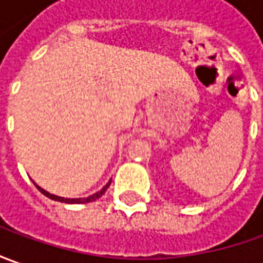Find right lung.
I'll list each match as a JSON object with an SVG mask.
<instances>
[{"label":"right lung","instance_id":"1","mask_svg":"<svg viewBox=\"0 0 263 263\" xmlns=\"http://www.w3.org/2000/svg\"><path fill=\"white\" fill-rule=\"evenodd\" d=\"M110 182H112V179L109 180V183H106V186H103V189H102V191H99V192H96V194L90 195V196H87V198H62V196H58V195L49 194L48 191L42 189L41 186H37V187H39V191H41L42 194L45 195V196H48V198H50V199H53V201L65 202V204H87V202H93V201H96V199H99V198L106 192V189L109 187Z\"/></svg>","mask_w":263,"mask_h":263}]
</instances>
